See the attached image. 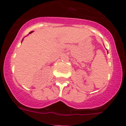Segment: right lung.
Segmentation results:
<instances>
[{"instance_id": "right-lung-1", "label": "right lung", "mask_w": 126, "mask_h": 126, "mask_svg": "<svg viewBox=\"0 0 126 126\" xmlns=\"http://www.w3.org/2000/svg\"><path fill=\"white\" fill-rule=\"evenodd\" d=\"M31 32H29V34H31Z\"/></svg>"}]
</instances>
